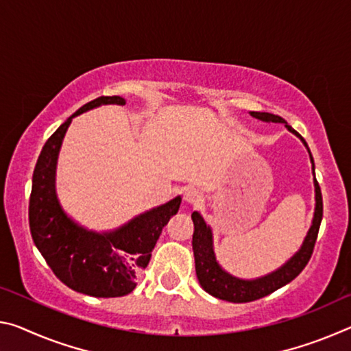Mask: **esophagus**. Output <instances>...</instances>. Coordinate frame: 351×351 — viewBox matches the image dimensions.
I'll list each match as a JSON object with an SVG mask.
<instances>
[{"mask_svg": "<svg viewBox=\"0 0 351 351\" xmlns=\"http://www.w3.org/2000/svg\"><path fill=\"white\" fill-rule=\"evenodd\" d=\"M184 201H186L187 204L198 206L201 201H203V195H201L197 189H187L186 192H184Z\"/></svg>", "mask_w": 351, "mask_h": 351, "instance_id": "esophagus-1", "label": "esophagus"}]
</instances>
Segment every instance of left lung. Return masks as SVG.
<instances>
[{
    "mask_svg": "<svg viewBox=\"0 0 351 351\" xmlns=\"http://www.w3.org/2000/svg\"><path fill=\"white\" fill-rule=\"evenodd\" d=\"M251 116L258 119L263 122H274V123H285L291 133L295 134L304 145L306 147L308 153H310V159L313 164V175H314V161L313 154L308 148L305 139L295 132L293 127H289L287 121L280 116L271 114V112H260V111H251ZM314 199H316V206H314V217L310 226V230L305 237L304 243L299 251H297L293 257H291L287 263H283L280 268L269 272L263 277L258 278H240L228 271H224L217 261L215 252H213V235L210 226L204 221V218L199 215L198 212L192 213L193 219V255H195V269H197V277L199 285L203 287L206 293L217 297V299L234 302V304H245V302H252L261 299V297L274 293L278 288L288 285L291 280L300 274L306 266L308 261L311 258L314 243H316L320 221H322V193H320V187L316 178H314Z\"/></svg>",
    "mask_w": 351,
    "mask_h": 351,
    "instance_id": "8db88e82",
    "label": "left lung"
}]
</instances>
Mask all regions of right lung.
Returning <instances> with one entry per match:
<instances>
[{
  "label": "right lung",
  "instance_id": "add662e5",
  "mask_svg": "<svg viewBox=\"0 0 351 351\" xmlns=\"http://www.w3.org/2000/svg\"><path fill=\"white\" fill-rule=\"evenodd\" d=\"M100 105H125L119 96H102L83 105L46 141L32 176L29 226L35 246L60 280L77 293L122 297L136 288L162 228L180 210L181 197L153 207L108 232H94L63 210L56 192L62 142L75 116Z\"/></svg>",
  "mask_w": 351,
  "mask_h": 351
}]
</instances>
